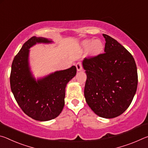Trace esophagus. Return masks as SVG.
<instances>
[{"instance_id":"1","label":"esophagus","mask_w":148,"mask_h":148,"mask_svg":"<svg viewBox=\"0 0 148 148\" xmlns=\"http://www.w3.org/2000/svg\"><path fill=\"white\" fill-rule=\"evenodd\" d=\"M76 69L77 71H82V62H77L76 64Z\"/></svg>"}]
</instances>
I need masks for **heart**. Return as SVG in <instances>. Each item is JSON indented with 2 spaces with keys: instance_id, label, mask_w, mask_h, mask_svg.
Masks as SVG:
<instances>
[{
  "instance_id": "obj_1",
  "label": "heart",
  "mask_w": 148,
  "mask_h": 148,
  "mask_svg": "<svg viewBox=\"0 0 148 148\" xmlns=\"http://www.w3.org/2000/svg\"><path fill=\"white\" fill-rule=\"evenodd\" d=\"M82 47L87 50L90 56L97 57L103 52L104 45L101 40H85L82 42Z\"/></svg>"
}]
</instances>
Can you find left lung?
Returning a JSON list of instances; mask_svg holds the SVG:
<instances>
[{"label":"left lung","mask_w":148,"mask_h":148,"mask_svg":"<svg viewBox=\"0 0 148 148\" xmlns=\"http://www.w3.org/2000/svg\"><path fill=\"white\" fill-rule=\"evenodd\" d=\"M104 53L86 57L84 95L89 106L104 118H114L128 108L136 93L138 74L132 55L116 40L103 34Z\"/></svg>","instance_id":"8db88e82"}]
</instances>
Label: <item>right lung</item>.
I'll return each mask as SVG.
<instances>
[{
    "label": "right lung",
    "mask_w": 148,
    "mask_h": 148,
    "mask_svg": "<svg viewBox=\"0 0 148 148\" xmlns=\"http://www.w3.org/2000/svg\"><path fill=\"white\" fill-rule=\"evenodd\" d=\"M45 38L32 36L13 60L10 82L14 98L23 112L37 121H49L61 114L64 105L65 87L76 74V67L57 71L36 81L29 67V49L36 43H50Z\"/></svg>",
    "instance_id": "obj_1"
}]
</instances>
